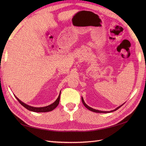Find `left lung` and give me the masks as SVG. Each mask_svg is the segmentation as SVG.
<instances>
[{"label":"left lung","mask_w":146,"mask_h":146,"mask_svg":"<svg viewBox=\"0 0 146 146\" xmlns=\"http://www.w3.org/2000/svg\"><path fill=\"white\" fill-rule=\"evenodd\" d=\"M82 100L83 104L84 105H85V107L86 108H88V110H90V111H93V112H95V113H111V112H113V111H116V110H117V109H119V108H120L121 107H122V106L123 105V104H122L121 105L119 106L118 107H117L116 108H115L114 110H111V111H100V110H96V109H94V108H92L91 107H89V106L85 104V101H84V100H83V99L82 97Z\"/></svg>","instance_id":"1"}]
</instances>
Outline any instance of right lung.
<instances>
[{"instance_id":"right-lung-1","label":"right lung","mask_w":146,"mask_h":146,"mask_svg":"<svg viewBox=\"0 0 146 146\" xmlns=\"http://www.w3.org/2000/svg\"><path fill=\"white\" fill-rule=\"evenodd\" d=\"M60 94H61V91L60 92V94L58 97L57 99L54 102V103H52V104L48 105V106H46V107H32V106H30L27 104H24L23 102L21 101L15 95V98L17 99V100L19 101V102L24 107H25V108H27L29 111H33V112H37V113H44V112H48L52 111L53 110H54L57 106H58L59 102H60Z\"/></svg>"}]
</instances>
